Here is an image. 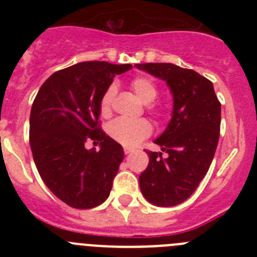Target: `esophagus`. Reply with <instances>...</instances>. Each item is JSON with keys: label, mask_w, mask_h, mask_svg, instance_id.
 <instances>
[{"label": "esophagus", "mask_w": 257, "mask_h": 257, "mask_svg": "<svg viewBox=\"0 0 257 257\" xmlns=\"http://www.w3.org/2000/svg\"><path fill=\"white\" fill-rule=\"evenodd\" d=\"M123 152H124V154H130L131 152H133V149H131V148H123Z\"/></svg>", "instance_id": "esophagus-1"}]
</instances>
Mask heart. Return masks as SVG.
Masks as SVG:
<instances>
[{"label":"heart","mask_w":257,"mask_h":257,"mask_svg":"<svg viewBox=\"0 0 257 257\" xmlns=\"http://www.w3.org/2000/svg\"><path fill=\"white\" fill-rule=\"evenodd\" d=\"M131 88H133L135 94L139 96L140 100L145 104H151L156 100L158 96V88L156 83L151 78L145 76H136L131 79L130 82ZM115 95V86L110 85L106 87L105 91L103 92L99 101V110L100 114L106 117L110 114L112 110L113 97ZM152 113L156 118H161L163 115V109L161 106H151ZM153 131L152 123L145 119H126V118H115L110 123L108 124V135L112 138L114 142L118 144L123 145V147H135L143 140L149 138Z\"/></svg>","instance_id":"1"}]
</instances>
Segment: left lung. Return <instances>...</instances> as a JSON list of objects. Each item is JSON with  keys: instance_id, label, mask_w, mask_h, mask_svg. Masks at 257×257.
<instances>
[{"instance_id": "left-lung-1", "label": "left lung", "mask_w": 257, "mask_h": 257, "mask_svg": "<svg viewBox=\"0 0 257 257\" xmlns=\"http://www.w3.org/2000/svg\"><path fill=\"white\" fill-rule=\"evenodd\" d=\"M135 67L165 79L174 95L171 121L154 142L167 157L145 151L149 165L140 175V189L153 205H179L192 196L210 169L219 143L221 104L212 82L193 69L170 63Z\"/></svg>"}]
</instances>
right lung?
I'll return each instance as SVG.
<instances>
[{
	"label": "right lung",
	"mask_w": 257,
	"mask_h": 257,
	"mask_svg": "<svg viewBox=\"0 0 257 257\" xmlns=\"http://www.w3.org/2000/svg\"><path fill=\"white\" fill-rule=\"evenodd\" d=\"M131 64L83 61L55 72L41 86L29 118V143L40 176L59 199L92 208L109 197L123 149L101 130L99 101L115 74ZM91 139L101 151H87Z\"/></svg>",
	"instance_id": "1"
}]
</instances>
